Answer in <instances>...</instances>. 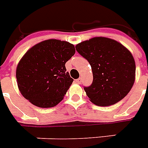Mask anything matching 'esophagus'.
Wrapping results in <instances>:
<instances>
[{"label": "esophagus", "instance_id": "34e87169", "mask_svg": "<svg viewBox=\"0 0 148 148\" xmlns=\"http://www.w3.org/2000/svg\"><path fill=\"white\" fill-rule=\"evenodd\" d=\"M82 79L80 77V78H77V79L75 80V82L77 83V84H81L82 83Z\"/></svg>", "mask_w": 148, "mask_h": 148}]
</instances>
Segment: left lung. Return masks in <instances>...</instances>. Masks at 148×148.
<instances>
[{"mask_svg": "<svg viewBox=\"0 0 148 148\" xmlns=\"http://www.w3.org/2000/svg\"><path fill=\"white\" fill-rule=\"evenodd\" d=\"M75 48L92 67V83L84 88L91 102L107 107L115 104L130 92L135 82L136 64L125 47L113 39L96 37Z\"/></svg>", "mask_w": 148, "mask_h": 148, "instance_id": "obj_1", "label": "left lung"}]
</instances>
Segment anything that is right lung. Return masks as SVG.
Listing matches in <instances>:
<instances>
[{
	"label": "right lung",
	"instance_id": "obj_1",
	"mask_svg": "<svg viewBox=\"0 0 148 148\" xmlns=\"http://www.w3.org/2000/svg\"><path fill=\"white\" fill-rule=\"evenodd\" d=\"M74 53V45L56 39L30 48L16 68L17 84L24 98L39 108L57 105L74 81L65 64Z\"/></svg>",
	"mask_w": 148,
	"mask_h": 148
}]
</instances>
